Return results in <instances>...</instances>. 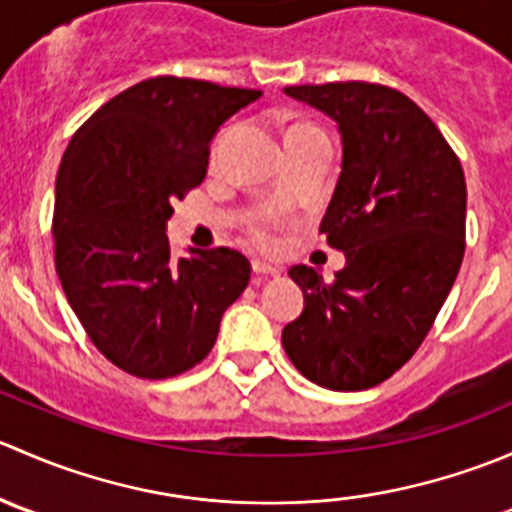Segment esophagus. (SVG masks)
Segmentation results:
<instances>
[{
  "mask_svg": "<svg viewBox=\"0 0 512 512\" xmlns=\"http://www.w3.org/2000/svg\"><path fill=\"white\" fill-rule=\"evenodd\" d=\"M252 272H255V275H270V277L280 275V270H277V267L267 265V262H260V260L252 262Z\"/></svg>",
  "mask_w": 512,
  "mask_h": 512,
  "instance_id": "34e87169",
  "label": "esophagus"
}]
</instances>
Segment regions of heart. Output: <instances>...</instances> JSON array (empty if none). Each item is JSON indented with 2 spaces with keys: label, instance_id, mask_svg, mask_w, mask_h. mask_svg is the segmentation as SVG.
Masks as SVG:
<instances>
[{
  "label": "heart",
  "instance_id": "obj_1",
  "mask_svg": "<svg viewBox=\"0 0 512 512\" xmlns=\"http://www.w3.org/2000/svg\"><path fill=\"white\" fill-rule=\"evenodd\" d=\"M309 128H317L312 126V123H297V126L289 128V133H297V131H309ZM287 133V136H289ZM275 225L277 220L270 218V215H255V218L247 223V235H250V240L255 242L257 247H272L275 245Z\"/></svg>",
  "mask_w": 512,
  "mask_h": 512
}]
</instances>
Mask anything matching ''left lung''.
<instances>
[{"label":"left lung","instance_id":"1","mask_svg":"<svg viewBox=\"0 0 512 512\" xmlns=\"http://www.w3.org/2000/svg\"><path fill=\"white\" fill-rule=\"evenodd\" d=\"M334 118L342 173L319 232L347 257L334 282L289 277L304 309L282 329L299 374L332 391L381 384L414 356L466 252V178L436 123L401 91L366 81L287 86Z\"/></svg>","mask_w":512,"mask_h":512}]
</instances>
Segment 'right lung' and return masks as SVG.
Here are the masks:
<instances>
[{"label": "right lung", "mask_w": 512, "mask_h": 512, "mask_svg": "<svg viewBox=\"0 0 512 512\" xmlns=\"http://www.w3.org/2000/svg\"><path fill=\"white\" fill-rule=\"evenodd\" d=\"M262 91L156 76L74 133L54 203L56 275L96 349L138 379H170L213 349L250 262L230 247L170 260L173 200L203 183L210 141Z\"/></svg>", "instance_id": "add662e5"}]
</instances>
